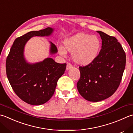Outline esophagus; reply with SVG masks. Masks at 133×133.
Masks as SVG:
<instances>
[{
	"instance_id": "esophagus-1",
	"label": "esophagus",
	"mask_w": 133,
	"mask_h": 133,
	"mask_svg": "<svg viewBox=\"0 0 133 133\" xmlns=\"http://www.w3.org/2000/svg\"><path fill=\"white\" fill-rule=\"evenodd\" d=\"M72 67V64L71 63H67V66H66V69L67 70L71 69Z\"/></svg>"
}]
</instances>
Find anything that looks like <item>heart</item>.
Listing matches in <instances>:
<instances>
[{
  "mask_svg": "<svg viewBox=\"0 0 133 133\" xmlns=\"http://www.w3.org/2000/svg\"><path fill=\"white\" fill-rule=\"evenodd\" d=\"M64 45L66 51L72 53L74 63L80 66H87L97 58L101 43L97 36L79 33L65 40ZM59 52L63 55L65 51L61 47Z\"/></svg>",
  "mask_w": 133,
  "mask_h": 133,
  "instance_id": "obj_1",
  "label": "heart"
}]
</instances>
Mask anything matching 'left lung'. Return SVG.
Listing matches in <instances>:
<instances>
[{
  "mask_svg": "<svg viewBox=\"0 0 133 133\" xmlns=\"http://www.w3.org/2000/svg\"><path fill=\"white\" fill-rule=\"evenodd\" d=\"M102 40L101 49L95 61L79 66L77 89L85 99L93 102L112 95L121 84L126 66V54L113 36L97 31Z\"/></svg>",
  "mask_w": 133,
  "mask_h": 133,
  "instance_id": "obj_1",
  "label": "left lung"
}]
</instances>
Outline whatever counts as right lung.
Returning a JSON list of instances; mask_svg holds the SVG:
<instances>
[{"mask_svg": "<svg viewBox=\"0 0 133 133\" xmlns=\"http://www.w3.org/2000/svg\"><path fill=\"white\" fill-rule=\"evenodd\" d=\"M53 29L46 28L32 31L15 39L6 62L7 78L13 90L21 99L33 105H41L50 99L55 90L57 82L66 70V63H58L52 58L30 64L23 57L26 43L34 36H49ZM58 51L51 43V53Z\"/></svg>", "mask_w": 133, "mask_h": 133, "instance_id": "add662e5", "label": "right lung"}]
</instances>
